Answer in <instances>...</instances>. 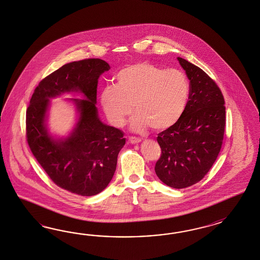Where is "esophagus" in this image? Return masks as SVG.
Listing matches in <instances>:
<instances>
[{
	"label": "esophagus",
	"instance_id": "obj_1",
	"mask_svg": "<svg viewBox=\"0 0 260 260\" xmlns=\"http://www.w3.org/2000/svg\"><path fill=\"white\" fill-rule=\"evenodd\" d=\"M128 142H129L131 144H138V143L141 142V139H140V138H137V137H129V138H128Z\"/></svg>",
	"mask_w": 260,
	"mask_h": 260
}]
</instances>
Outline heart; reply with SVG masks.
<instances>
[{"label": "heart", "instance_id": "heart-1", "mask_svg": "<svg viewBox=\"0 0 260 260\" xmlns=\"http://www.w3.org/2000/svg\"><path fill=\"white\" fill-rule=\"evenodd\" d=\"M114 85L103 87L100 104L110 123L122 126L134 110V132L149 126L166 129L173 126L186 109L189 80L183 71L165 70L148 62L126 66L115 74Z\"/></svg>", "mask_w": 260, "mask_h": 260}]
</instances>
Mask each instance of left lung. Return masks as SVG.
Segmentation results:
<instances>
[{
    "instance_id": "1",
    "label": "left lung",
    "mask_w": 260,
    "mask_h": 260,
    "mask_svg": "<svg viewBox=\"0 0 260 260\" xmlns=\"http://www.w3.org/2000/svg\"><path fill=\"white\" fill-rule=\"evenodd\" d=\"M189 80V101L173 126L158 134L162 150L155 164L158 178L173 189L200 181L220 151L225 131V101L213 79L200 68L177 57Z\"/></svg>"
}]
</instances>
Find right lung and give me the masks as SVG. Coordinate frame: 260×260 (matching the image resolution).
I'll return each instance as SVG.
<instances>
[{
  "mask_svg": "<svg viewBox=\"0 0 260 260\" xmlns=\"http://www.w3.org/2000/svg\"><path fill=\"white\" fill-rule=\"evenodd\" d=\"M110 69L101 59L66 63L40 82L26 110L33 155L57 186L82 197L108 187L126 143L123 132L104 124L96 108L98 79ZM63 93H80L85 99L68 100L76 105L79 119L68 137L56 138L47 128L48 110L50 99Z\"/></svg>",
  "mask_w": 260,
  "mask_h": 260,
  "instance_id": "add662e5",
  "label": "right lung"
}]
</instances>
